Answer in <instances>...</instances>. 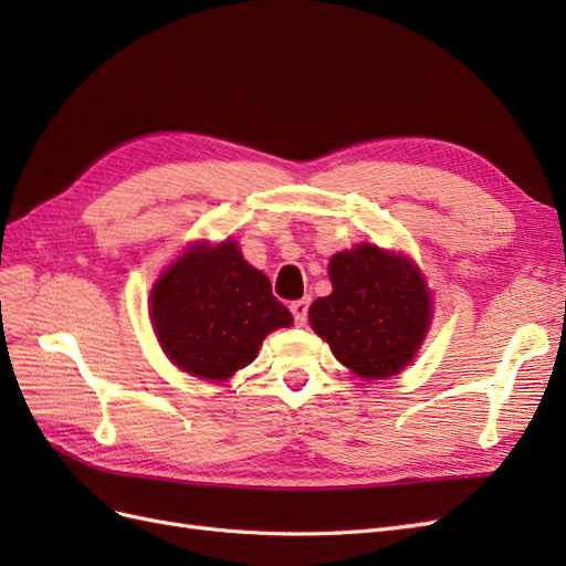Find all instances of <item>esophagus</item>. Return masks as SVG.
Here are the masks:
<instances>
[{
    "mask_svg": "<svg viewBox=\"0 0 566 566\" xmlns=\"http://www.w3.org/2000/svg\"><path fill=\"white\" fill-rule=\"evenodd\" d=\"M290 312H293L295 325H304L306 316H310V297H304V300H297V302L290 304Z\"/></svg>",
    "mask_w": 566,
    "mask_h": 566,
    "instance_id": "obj_1",
    "label": "esophagus"
}]
</instances>
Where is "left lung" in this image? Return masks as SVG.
Segmentation results:
<instances>
[{"mask_svg":"<svg viewBox=\"0 0 566 566\" xmlns=\"http://www.w3.org/2000/svg\"><path fill=\"white\" fill-rule=\"evenodd\" d=\"M333 293L310 310L312 328L361 378H389L416 356L430 325V297L408 256L356 245L331 260Z\"/></svg>","mask_w":566,"mask_h":566,"instance_id":"obj_1","label":"left lung"}]
</instances>
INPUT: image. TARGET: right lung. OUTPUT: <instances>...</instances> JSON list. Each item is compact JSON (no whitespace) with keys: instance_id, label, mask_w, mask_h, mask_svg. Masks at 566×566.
Here are the masks:
<instances>
[{"instance_id":"add662e5","label":"right lung","mask_w":566,"mask_h":566,"mask_svg":"<svg viewBox=\"0 0 566 566\" xmlns=\"http://www.w3.org/2000/svg\"><path fill=\"white\" fill-rule=\"evenodd\" d=\"M150 316L167 356L208 380L252 364L262 339L293 323L233 241L184 252L153 287Z\"/></svg>"}]
</instances>
